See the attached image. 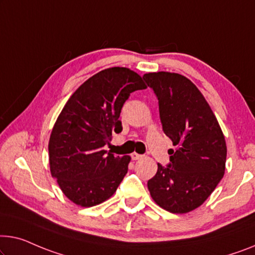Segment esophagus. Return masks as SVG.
<instances>
[{"label": "esophagus", "instance_id": "obj_1", "mask_svg": "<svg viewBox=\"0 0 255 255\" xmlns=\"http://www.w3.org/2000/svg\"><path fill=\"white\" fill-rule=\"evenodd\" d=\"M130 157H131L132 160H138V159L142 158L143 155H142V154H138V153H136V152H132V153L130 154Z\"/></svg>", "mask_w": 255, "mask_h": 255}]
</instances>
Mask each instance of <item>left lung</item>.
I'll return each instance as SVG.
<instances>
[{
	"label": "left lung",
	"instance_id": "left-lung-1",
	"mask_svg": "<svg viewBox=\"0 0 255 255\" xmlns=\"http://www.w3.org/2000/svg\"><path fill=\"white\" fill-rule=\"evenodd\" d=\"M159 103L164 132L172 139L169 164H158L147 181L150 195L159 206L175 214L199 207L214 191L226 169L225 135L199 89L178 73L143 75Z\"/></svg>",
	"mask_w": 255,
	"mask_h": 255
}]
</instances>
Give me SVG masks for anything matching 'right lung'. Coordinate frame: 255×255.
I'll use <instances>...</instances> for the list:
<instances>
[{
	"mask_svg": "<svg viewBox=\"0 0 255 255\" xmlns=\"http://www.w3.org/2000/svg\"><path fill=\"white\" fill-rule=\"evenodd\" d=\"M146 86L127 67H110L83 82L57 118L49 139V165L64 195L81 207L103 203L127 174L129 155L105 150L123 130L121 109Z\"/></svg>",
	"mask_w": 255,
	"mask_h": 255,
	"instance_id": "right-lung-1",
	"label": "right lung"
}]
</instances>
